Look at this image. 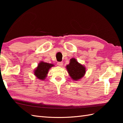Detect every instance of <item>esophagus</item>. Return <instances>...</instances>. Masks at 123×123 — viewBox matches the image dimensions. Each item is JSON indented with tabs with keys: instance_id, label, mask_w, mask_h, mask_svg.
Returning <instances> with one entry per match:
<instances>
[{
	"instance_id": "34e87169",
	"label": "esophagus",
	"mask_w": 123,
	"mask_h": 123,
	"mask_svg": "<svg viewBox=\"0 0 123 123\" xmlns=\"http://www.w3.org/2000/svg\"><path fill=\"white\" fill-rule=\"evenodd\" d=\"M57 64L60 67H62V66H63V63H62V62H58L57 63Z\"/></svg>"
}]
</instances>
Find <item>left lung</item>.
I'll list each match as a JSON object with an SVG mask.
<instances>
[{"mask_svg":"<svg viewBox=\"0 0 123 123\" xmlns=\"http://www.w3.org/2000/svg\"><path fill=\"white\" fill-rule=\"evenodd\" d=\"M68 72L73 80L78 81L84 76L86 69L84 66L79 63L75 58L70 60V63L66 66Z\"/></svg>","mask_w":123,"mask_h":123,"instance_id":"8db88e82","label":"left lung"}]
</instances>
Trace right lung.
<instances>
[{
    "mask_svg": "<svg viewBox=\"0 0 123 123\" xmlns=\"http://www.w3.org/2000/svg\"><path fill=\"white\" fill-rule=\"evenodd\" d=\"M54 66L53 64L41 61L34 71V74L38 79L44 80L47 77L49 70Z\"/></svg>",
    "mask_w": 123,
    "mask_h": 123,
    "instance_id": "obj_1",
    "label": "right lung"
}]
</instances>
